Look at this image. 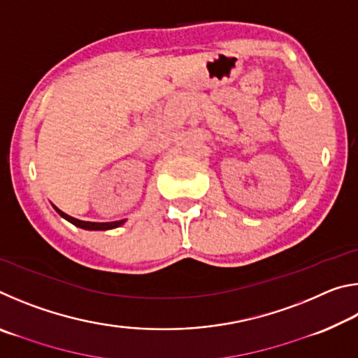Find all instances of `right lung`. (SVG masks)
Here are the masks:
<instances>
[{"mask_svg":"<svg viewBox=\"0 0 358 358\" xmlns=\"http://www.w3.org/2000/svg\"><path fill=\"white\" fill-rule=\"evenodd\" d=\"M53 208L57 210V213L59 216H63L64 220H68L69 222L74 224V226L80 227V229H87V230H108V229H115V227H120L121 224H124L126 220H121V221H113V222H90V221H80V220H76V217H72L69 215L63 213L62 210L57 208L55 205H53Z\"/></svg>","mask_w":358,"mask_h":358,"instance_id":"add662e5","label":"right lung"}]
</instances>
